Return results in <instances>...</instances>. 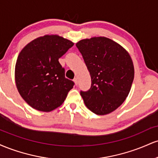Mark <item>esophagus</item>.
<instances>
[{
    "label": "esophagus",
    "instance_id": "34e87169",
    "mask_svg": "<svg viewBox=\"0 0 158 158\" xmlns=\"http://www.w3.org/2000/svg\"><path fill=\"white\" fill-rule=\"evenodd\" d=\"M73 81H74V82H75L76 85H78V79H77V78H75V79H73Z\"/></svg>",
    "mask_w": 158,
    "mask_h": 158
}]
</instances>
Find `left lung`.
Listing matches in <instances>:
<instances>
[{
	"mask_svg": "<svg viewBox=\"0 0 158 158\" xmlns=\"http://www.w3.org/2000/svg\"><path fill=\"white\" fill-rule=\"evenodd\" d=\"M76 46L91 78V87L81 91L85 106L98 115L108 114L126 100L135 77L129 53L118 43L106 37L80 40Z\"/></svg>",
	"mask_w": 158,
	"mask_h": 158,
	"instance_id": "left-lung-1",
	"label": "left lung"
}]
</instances>
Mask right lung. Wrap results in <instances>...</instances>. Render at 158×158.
<instances>
[{
    "instance_id": "1",
    "label": "right lung",
    "mask_w": 158,
    "mask_h": 158,
    "mask_svg": "<svg viewBox=\"0 0 158 158\" xmlns=\"http://www.w3.org/2000/svg\"><path fill=\"white\" fill-rule=\"evenodd\" d=\"M73 44L61 36L45 35L20 52L15 68L16 87L32 108L50 112L64 102L74 83L65 78L59 59Z\"/></svg>"
}]
</instances>
